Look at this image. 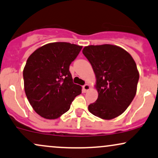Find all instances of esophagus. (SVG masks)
I'll return each mask as SVG.
<instances>
[{
  "instance_id": "1",
  "label": "esophagus",
  "mask_w": 158,
  "mask_h": 158,
  "mask_svg": "<svg viewBox=\"0 0 158 158\" xmlns=\"http://www.w3.org/2000/svg\"><path fill=\"white\" fill-rule=\"evenodd\" d=\"M90 85L89 84H85L84 85H83V91H84V92H86V91H88L89 89H90Z\"/></svg>"
}]
</instances>
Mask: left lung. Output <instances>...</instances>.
I'll return each mask as SVG.
<instances>
[{
	"label": "left lung",
	"instance_id": "8db88e82",
	"mask_svg": "<svg viewBox=\"0 0 158 158\" xmlns=\"http://www.w3.org/2000/svg\"><path fill=\"white\" fill-rule=\"evenodd\" d=\"M83 53L92 66L98 92L89 112L102 119L117 117L135 96L139 73L135 61L125 50L113 44L86 46Z\"/></svg>",
	"mask_w": 158,
	"mask_h": 158
}]
</instances>
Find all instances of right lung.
Listing matches in <instances>:
<instances>
[{"label":"right lung","instance_id":"1","mask_svg":"<svg viewBox=\"0 0 158 158\" xmlns=\"http://www.w3.org/2000/svg\"><path fill=\"white\" fill-rule=\"evenodd\" d=\"M82 46L52 42L36 49L23 69L27 98L36 113L47 119H56L69 110L82 87L73 82L69 65Z\"/></svg>","mask_w":158,"mask_h":158}]
</instances>
